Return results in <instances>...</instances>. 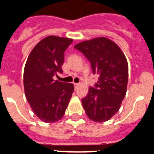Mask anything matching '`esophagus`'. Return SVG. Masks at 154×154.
Listing matches in <instances>:
<instances>
[{
  "instance_id": "obj_1",
  "label": "esophagus",
  "mask_w": 154,
  "mask_h": 154,
  "mask_svg": "<svg viewBox=\"0 0 154 154\" xmlns=\"http://www.w3.org/2000/svg\"><path fill=\"white\" fill-rule=\"evenodd\" d=\"M79 83H74V86H75V89H77L79 87Z\"/></svg>"
}]
</instances>
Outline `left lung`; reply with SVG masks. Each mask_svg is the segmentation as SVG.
I'll list each match as a JSON object with an SVG mask.
<instances>
[{"mask_svg":"<svg viewBox=\"0 0 154 154\" xmlns=\"http://www.w3.org/2000/svg\"><path fill=\"white\" fill-rule=\"evenodd\" d=\"M74 48L90 62L93 74L99 75L97 83L82 99L85 113L94 122H106L119 111L126 96L129 71L126 57L115 42L104 37Z\"/></svg>","mask_w":154,"mask_h":154,"instance_id":"1","label":"left lung"}]
</instances>
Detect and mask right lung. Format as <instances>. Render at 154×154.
<instances>
[{
  "mask_svg": "<svg viewBox=\"0 0 154 154\" xmlns=\"http://www.w3.org/2000/svg\"><path fill=\"white\" fill-rule=\"evenodd\" d=\"M72 39L48 36L30 53L24 71L27 100L34 113L45 123H55L63 117L74 85L53 79L62 73L64 52Z\"/></svg>",
  "mask_w": 154,
  "mask_h": 154,
  "instance_id": "1",
  "label": "right lung"
}]
</instances>
